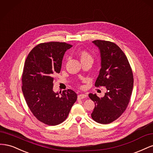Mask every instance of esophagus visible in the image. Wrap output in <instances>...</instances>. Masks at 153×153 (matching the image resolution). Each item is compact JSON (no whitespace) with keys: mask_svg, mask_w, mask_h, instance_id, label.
<instances>
[{"mask_svg":"<svg viewBox=\"0 0 153 153\" xmlns=\"http://www.w3.org/2000/svg\"><path fill=\"white\" fill-rule=\"evenodd\" d=\"M87 97V95L85 94H79L78 96V100H82L84 98H85Z\"/></svg>","mask_w":153,"mask_h":153,"instance_id":"1","label":"esophagus"}]
</instances>
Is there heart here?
<instances>
[{
	"instance_id": "b5f03b06",
	"label": "heart",
	"mask_w": 153,
	"mask_h": 153,
	"mask_svg": "<svg viewBox=\"0 0 153 153\" xmlns=\"http://www.w3.org/2000/svg\"><path fill=\"white\" fill-rule=\"evenodd\" d=\"M80 57L82 62L88 61V60H91V61H92V57L91 54L89 52H87V50L81 51L80 53Z\"/></svg>"
}]
</instances>
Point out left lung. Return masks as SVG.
Masks as SVG:
<instances>
[{
	"label": "left lung",
	"mask_w": 153,
	"mask_h": 153,
	"mask_svg": "<svg viewBox=\"0 0 153 153\" xmlns=\"http://www.w3.org/2000/svg\"><path fill=\"white\" fill-rule=\"evenodd\" d=\"M100 50L101 68L95 87H105L104 97L89 94L95 107L91 114L96 122L106 124L117 119L126 110L130 100L133 87V75L126 55L111 41H92Z\"/></svg>",
	"instance_id": "left-lung-1"
}]
</instances>
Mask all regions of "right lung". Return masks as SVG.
Listing matches in <instances>:
<instances>
[{
  "label": "right lung",
  "instance_id": "add662e5",
  "mask_svg": "<svg viewBox=\"0 0 153 153\" xmlns=\"http://www.w3.org/2000/svg\"><path fill=\"white\" fill-rule=\"evenodd\" d=\"M72 47L64 42L40 43L27 56L22 73V92L34 117L45 124L55 126L68 117L77 100L75 91L61 95L53 91V76L59 73L66 51Z\"/></svg>",
  "mask_w": 153,
  "mask_h": 153
}]
</instances>
